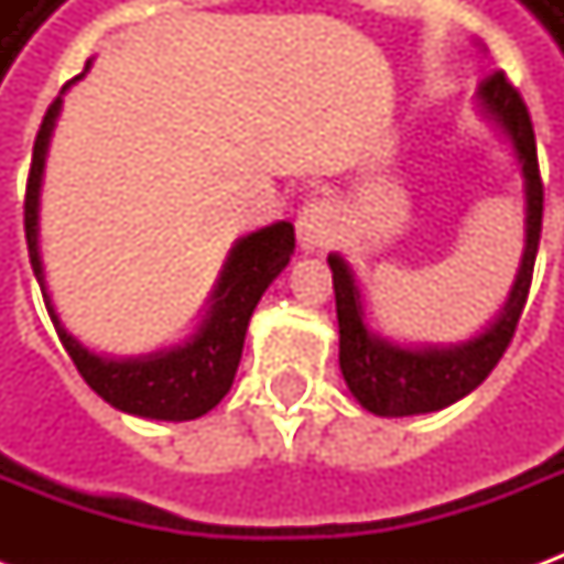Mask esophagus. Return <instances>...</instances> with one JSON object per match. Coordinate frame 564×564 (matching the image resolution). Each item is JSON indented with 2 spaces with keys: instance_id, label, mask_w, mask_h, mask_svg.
<instances>
[{
  "instance_id": "esophagus-1",
  "label": "esophagus",
  "mask_w": 564,
  "mask_h": 564,
  "mask_svg": "<svg viewBox=\"0 0 564 564\" xmlns=\"http://www.w3.org/2000/svg\"><path fill=\"white\" fill-rule=\"evenodd\" d=\"M295 235L302 250H323L338 238V214L329 202H307L295 217Z\"/></svg>"
}]
</instances>
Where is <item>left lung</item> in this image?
Returning <instances> with one entry per match:
<instances>
[{"label":"left lung","mask_w":564,"mask_h":564,"mask_svg":"<svg viewBox=\"0 0 564 564\" xmlns=\"http://www.w3.org/2000/svg\"><path fill=\"white\" fill-rule=\"evenodd\" d=\"M477 105L486 120L498 123V129L510 139V148L520 160L522 189H525V250L505 311L480 335H474L471 341L449 344V347H432V344L402 347L368 329L354 271L338 253H329L338 335H341L338 341L341 375L356 402L378 416L432 414L477 390L508 350L529 299L534 257L541 241V217H544V184L538 172L532 117L517 87L505 78V72H492L477 87Z\"/></svg>","instance_id":"8db88e82"}]
</instances>
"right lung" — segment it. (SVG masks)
<instances>
[{
    "label": "right lung",
    "mask_w": 564,
    "mask_h": 564,
    "mask_svg": "<svg viewBox=\"0 0 564 564\" xmlns=\"http://www.w3.org/2000/svg\"><path fill=\"white\" fill-rule=\"evenodd\" d=\"M75 80H68L63 93ZM63 93L51 102L42 120V129L35 135L30 181H26V202H23L30 262L32 271H35V281L42 286L47 314L54 319L56 335L80 371V378L87 380V387L96 395H102L111 408L123 411V414L148 416V420H172V423L196 420V416L208 414L210 408H217L232 387L253 307L262 299V293L269 290V283L286 269V262L293 257V223H271L259 232L238 238V245L232 247V253L223 265L220 281L210 293V307L205 311V319H202V326L193 338H186L184 344L169 347V350L129 356V359L93 354L78 338H72L63 326V319L56 317L47 286H44L42 257H39V196H42L47 144H51L56 117L63 108Z\"/></svg>",
    "instance_id": "1"
}]
</instances>
